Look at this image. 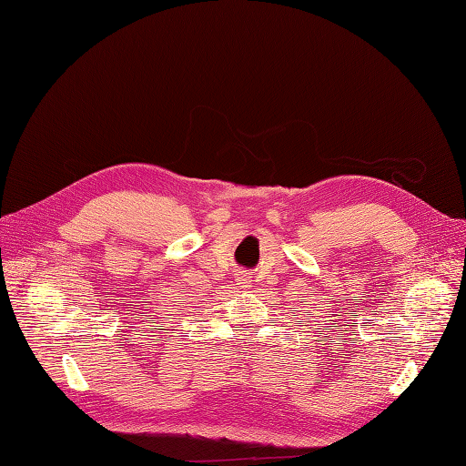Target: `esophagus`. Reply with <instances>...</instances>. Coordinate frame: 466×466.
<instances>
[{
  "label": "esophagus",
  "mask_w": 466,
  "mask_h": 466,
  "mask_svg": "<svg viewBox=\"0 0 466 466\" xmlns=\"http://www.w3.org/2000/svg\"><path fill=\"white\" fill-rule=\"evenodd\" d=\"M248 282H250V280H248V276H246V274H238V284L246 286Z\"/></svg>",
  "instance_id": "esophagus-1"
}]
</instances>
